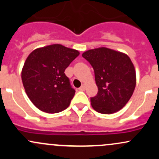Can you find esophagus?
<instances>
[{
    "label": "esophagus",
    "instance_id": "1",
    "mask_svg": "<svg viewBox=\"0 0 159 159\" xmlns=\"http://www.w3.org/2000/svg\"><path fill=\"white\" fill-rule=\"evenodd\" d=\"M79 90L80 91H84V90H85V84H83L82 85H81V87L79 88Z\"/></svg>",
    "mask_w": 159,
    "mask_h": 159
}]
</instances>
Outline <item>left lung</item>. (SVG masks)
<instances>
[{"label":"left lung","instance_id":"left-lung-1","mask_svg":"<svg viewBox=\"0 0 159 159\" xmlns=\"http://www.w3.org/2000/svg\"><path fill=\"white\" fill-rule=\"evenodd\" d=\"M82 57L94 70L98 94L91 104L96 111L113 114L124 108L136 85L135 68L126 54L105 47L88 50Z\"/></svg>","mask_w":159,"mask_h":159}]
</instances>
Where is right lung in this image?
Instances as JSON below:
<instances>
[{
    "label": "right lung",
    "instance_id": "obj_1",
    "mask_svg": "<svg viewBox=\"0 0 159 159\" xmlns=\"http://www.w3.org/2000/svg\"><path fill=\"white\" fill-rule=\"evenodd\" d=\"M77 50L54 44L34 50L21 70L27 95L38 109L58 113L70 105L75 91L65 70L78 55Z\"/></svg>",
    "mask_w": 159,
    "mask_h": 159
}]
</instances>
